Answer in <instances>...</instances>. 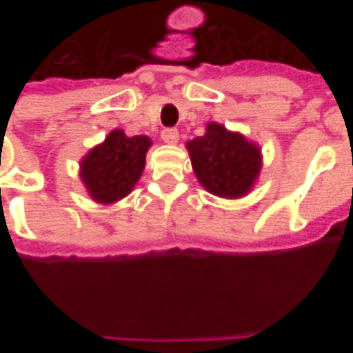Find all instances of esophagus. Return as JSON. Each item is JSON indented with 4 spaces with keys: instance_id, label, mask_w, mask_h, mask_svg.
<instances>
[{
    "instance_id": "1",
    "label": "esophagus",
    "mask_w": 353,
    "mask_h": 353,
    "mask_svg": "<svg viewBox=\"0 0 353 353\" xmlns=\"http://www.w3.org/2000/svg\"><path fill=\"white\" fill-rule=\"evenodd\" d=\"M162 141L166 143V145H176L179 143V130L176 129H164L161 132Z\"/></svg>"
}]
</instances>
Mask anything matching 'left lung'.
<instances>
[{"mask_svg":"<svg viewBox=\"0 0 353 353\" xmlns=\"http://www.w3.org/2000/svg\"><path fill=\"white\" fill-rule=\"evenodd\" d=\"M192 171L205 191L226 199L244 198L258 182L263 157L258 143L210 121L203 136L187 141Z\"/></svg>","mask_w":353,"mask_h":353,"instance_id":"8db88e82","label":"left lung"}]
</instances>
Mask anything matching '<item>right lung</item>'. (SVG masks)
Instances as JSON below:
<instances>
[{
    "mask_svg": "<svg viewBox=\"0 0 353 353\" xmlns=\"http://www.w3.org/2000/svg\"><path fill=\"white\" fill-rule=\"evenodd\" d=\"M150 146L148 136L129 138L121 129L111 130L79 162L81 182L90 198L101 205H113L130 194L141 179Z\"/></svg>",
    "mask_w": 353,
    "mask_h": 353,
    "instance_id": "obj_1",
    "label": "right lung"
}]
</instances>
